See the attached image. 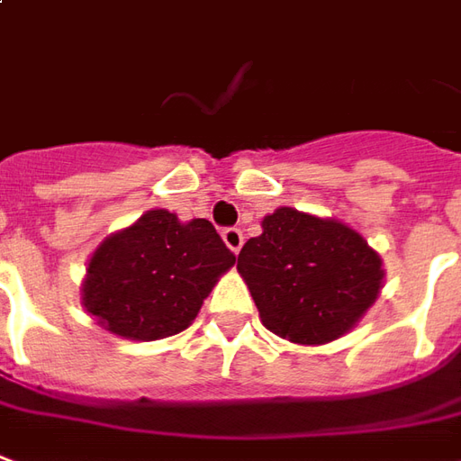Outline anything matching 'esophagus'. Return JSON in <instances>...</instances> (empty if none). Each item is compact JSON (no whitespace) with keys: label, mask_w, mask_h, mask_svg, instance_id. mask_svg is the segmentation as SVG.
<instances>
[{"label":"esophagus","mask_w":461,"mask_h":461,"mask_svg":"<svg viewBox=\"0 0 461 461\" xmlns=\"http://www.w3.org/2000/svg\"><path fill=\"white\" fill-rule=\"evenodd\" d=\"M221 240H224V244L230 247L231 252L240 254L241 244H244V234H241V231L237 230V227H230V230L221 231Z\"/></svg>","instance_id":"34e87169"}]
</instances>
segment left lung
Here are the masks:
<instances>
[{"mask_svg":"<svg viewBox=\"0 0 461 461\" xmlns=\"http://www.w3.org/2000/svg\"><path fill=\"white\" fill-rule=\"evenodd\" d=\"M237 269L264 327L294 344L339 339L375 304L384 276L359 231L292 207L264 217L262 234L241 247Z\"/></svg>","mask_w":461,"mask_h":461,"instance_id":"obj_1","label":"left lung"}]
</instances>
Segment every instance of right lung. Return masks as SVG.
<instances>
[{
	"instance_id": "1",
	"label": "right lung",
	"mask_w": 461,
	"mask_h": 461,
	"mask_svg": "<svg viewBox=\"0 0 461 461\" xmlns=\"http://www.w3.org/2000/svg\"><path fill=\"white\" fill-rule=\"evenodd\" d=\"M234 262L209 220L182 224L167 209H149L96 247L86 264L82 304L117 337L164 339L194 321Z\"/></svg>"
}]
</instances>
